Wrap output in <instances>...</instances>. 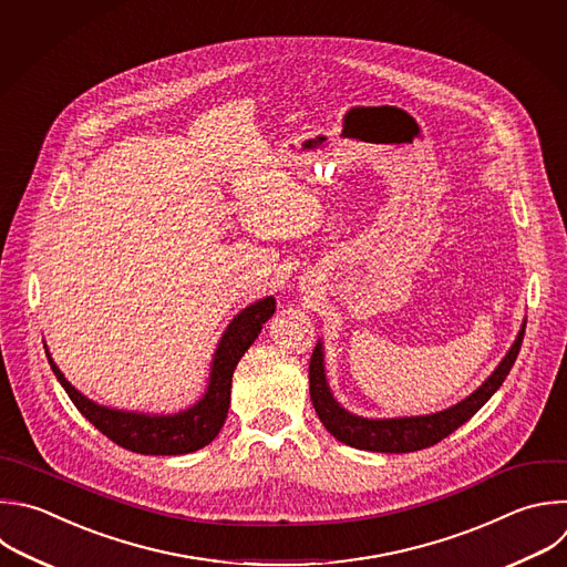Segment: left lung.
Listing matches in <instances>:
<instances>
[{"instance_id": "8db88e82", "label": "left lung", "mask_w": 567, "mask_h": 567, "mask_svg": "<svg viewBox=\"0 0 567 567\" xmlns=\"http://www.w3.org/2000/svg\"><path fill=\"white\" fill-rule=\"evenodd\" d=\"M523 336H525V322L520 324V331L514 344L509 347L505 358L498 362V367L492 371L489 379L467 399L436 414L405 416V419H362L340 408L327 385L322 342H318L309 362V394H311L313 410L320 423L327 427V432L333 439L355 450L405 454V452L432 447L445 436H450L454 430H458L463 423H467L494 396V392L507 379V373L518 355Z\"/></svg>"}]
</instances>
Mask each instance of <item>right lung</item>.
Listing matches in <instances>:
<instances>
[{"label": "right lung", "instance_id": "add662e5", "mask_svg": "<svg viewBox=\"0 0 567 567\" xmlns=\"http://www.w3.org/2000/svg\"><path fill=\"white\" fill-rule=\"evenodd\" d=\"M276 300L267 296L249 307H245L225 329L218 349L212 360L209 385L205 396L188 410L177 414H137L97 405L95 401L80 394L53 362L51 353L49 362L53 373L58 375L60 385L66 390L73 405L84 414L89 423H93L106 439L117 443L124 450L135 454L151 456H177L196 452L209 445L225 425L229 403H231V379L238 360L258 338L262 324L274 316Z\"/></svg>", "mask_w": 567, "mask_h": 567}]
</instances>
